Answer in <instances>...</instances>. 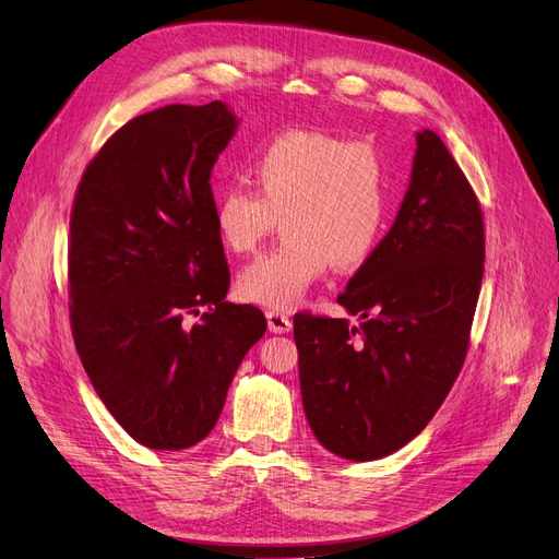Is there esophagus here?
I'll list each match as a JSON object with an SVG mask.
<instances>
[{"mask_svg":"<svg viewBox=\"0 0 559 559\" xmlns=\"http://www.w3.org/2000/svg\"><path fill=\"white\" fill-rule=\"evenodd\" d=\"M265 319H267V330L271 332H288L292 330V319H288L284 311H265Z\"/></svg>","mask_w":559,"mask_h":559,"instance_id":"34e87169","label":"esophagus"}]
</instances>
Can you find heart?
I'll return each mask as SVG.
<instances>
[{"label":"heart","instance_id":"1","mask_svg":"<svg viewBox=\"0 0 559 559\" xmlns=\"http://www.w3.org/2000/svg\"><path fill=\"white\" fill-rule=\"evenodd\" d=\"M250 186H227L215 197L213 225L234 254H252L280 219L286 240L242 267L236 288L248 302L298 305L332 263L355 271L376 250L390 215V169L367 140L321 130H288L250 160Z\"/></svg>","mask_w":559,"mask_h":559}]
</instances>
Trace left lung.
Returning a JSON list of instances; mask_svg holds the SVG:
<instances>
[{
    "instance_id": "1",
    "label": "left lung",
    "mask_w": 559,
    "mask_h": 559,
    "mask_svg": "<svg viewBox=\"0 0 559 559\" xmlns=\"http://www.w3.org/2000/svg\"><path fill=\"white\" fill-rule=\"evenodd\" d=\"M484 254L473 186L433 130L417 132L394 225L337 296L360 323L294 317L302 406L325 450L383 459L427 427L471 346Z\"/></svg>"
}]
</instances>
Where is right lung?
I'll list each match as a JSON object with an SVG mask.
<instances>
[{
  "label": "right lung",
  "instance_id": "1",
  "mask_svg": "<svg viewBox=\"0 0 559 559\" xmlns=\"http://www.w3.org/2000/svg\"><path fill=\"white\" fill-rule=\"evenodd\" d=\"M234 130L219 100L146 111L103 144L75 190L73 342L105 408L151 450H186L211 433L267 325L254 305L225 300L231 275L211 171Z\"/></svg>",
  "mask_w": 559,
  "mask_h": 559
}]
</instances>
